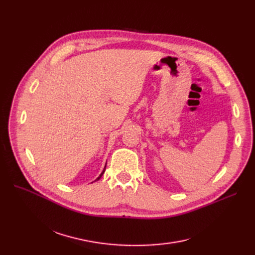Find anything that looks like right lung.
I'll return each instance as SVG.
<instances>
[{
	"mask_svg": "<svg viewBox=\"0 0 255 255\" xmlns=\"http://www.w3.org/2000/svg\"><path fill=\"white\" fill-rule=\"evenodd\" d=\"M105 169H106V167H105ZM105 169H104V170H103V172H102V173H101V175H100V176H99V177H98V178H96V179H95V180H99V179H100V178H101V177H102V175H103V174H104V173H105Z\"/></svg>",
	"mask_w": 255,
	"mask_h": 255,
	"instance_id": "1",
	"label": "right lung"
}]
</instances>
